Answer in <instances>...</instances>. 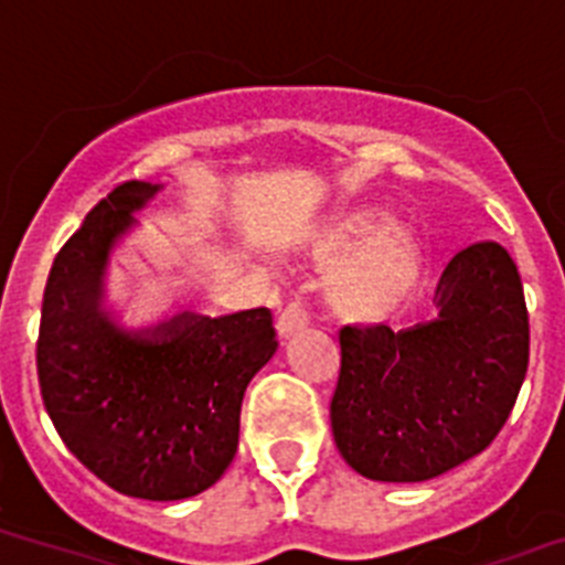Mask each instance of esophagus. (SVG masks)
<instances>
[{
	"instance_id": "obj_1",
	"label": "esophagus",
	"mask_w": 565,
	"mask_h": 565,
	"mask_svg": "<svg viewBox=\"0 0 565 565\" xmlns=\"http://www.w3.org/2000/svg\"><path fill=\"white\" fill-rule=\"evenodd\" d=\"M310 324V310L302 299H291L288 308L282 310V317H279V335L282 339H291L297 335L299 330H305Z\"/></svg>"
}]
</instances>
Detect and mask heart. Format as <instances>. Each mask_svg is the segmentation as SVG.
Returning <instances> with one entry per match:
<instances>
[{
    "mask_svg": "<svg viewBox=\"0 0 565 565\" xmlns=\"http://www.w3.org/2000/svg\"><path fill=\"white\" fill-rule=\"evenodd\" d=\"M344 250L333 277V299L353 319L390 317L417 286L420 243L401 221L372 230V212H350L317 243L322 260H335Z\"/></svg>",
    "mask_w": 565,
    "mask_h": 565,
    "instance_id": "b5f03b06",
    "label": "heart"
}]
</instances>
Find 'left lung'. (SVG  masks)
Listing matches in <instances>:
<instances>
[{
	"mask_svg": "<svg viewBox=\"0 0 565 565\" xmlns=\"http://www.w3.org/2000/svg\"><path fill=\"white\" fill-rule=\"evenodd\" d=\"M437 319L347 324L330 426L344 462L375 482H426L482 454L530 366L515 260L495 241L462 248L434 291Z\"/></svg>",
	"mask_w": 565,
	"mask_h": 565,
	"instance_id": "left-lung-1",
	"label": "left lung"
}]
</instances>
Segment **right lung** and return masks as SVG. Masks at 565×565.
<instances>
[{
    "instance_id": "obj_1",
    "label": "right lung",
    "mask_w": 565,
    "mask_h": 565,
    "mask_svg": "<svg viewBox=\"0 0 565 565\" xmlns=\"http://www.w3.org/2000/svg\"><path fill=\"white\" fill-rule=\"evenodd\" d=\"M159 184L126 181L61 246L41 302L35 366L64 445L122 495L179 501L218 482L237 451L248 381L277 353L268 308L179 313L126 330L103 308L108 255Z\"/></svg>"
}]
</instances>
